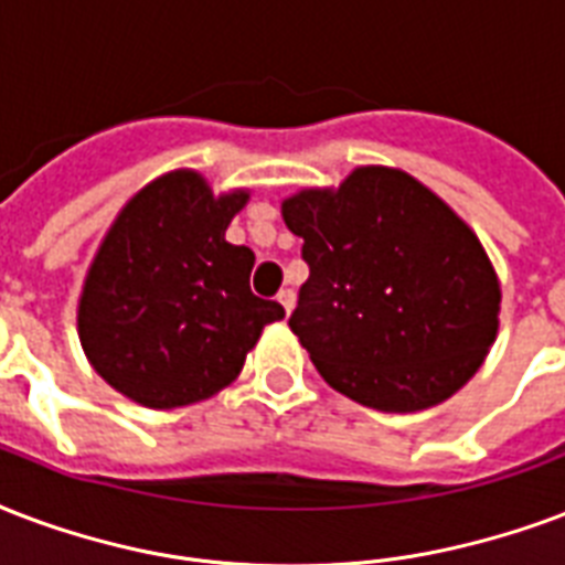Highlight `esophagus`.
<instances>
[{
    "mask_svg": "<svg viewBox=\"0 0 565 565\" xmlns=\"http://www.w3.org/2000/svg\"><path fill=\"white\" fill-rule=\"evenodd\" d=\"M278 301H281V305H284V311L290 313V311H292V305H296V292H292L290 287H287V290L278 292Z\"/></svg>",
    "mask_w": 565,
    "mask_h": 565,
    "instance_id": "esophagus-1",
    "label": "esophagus"
}]
</instances>
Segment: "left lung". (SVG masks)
Returning a JSON list of instances; mask_svg holds the SVG:
<instances>
[{"instance_id":"8db88e82","label":"left lung","mask_w":565,"mask_h":565,"mask_svg":"<svg viewBox=\"0 0 565 565\" xmlns=\"http://www.w3.org/2000/svg\"><path fill=\"white\" fill-rule=\"evenodd\" d=\"M281 210L311 273L290 329L334 391L403 415L477 373L501 287L441 198L394 168H359L338 192H299Z\"/></svg>"}]
</instances>
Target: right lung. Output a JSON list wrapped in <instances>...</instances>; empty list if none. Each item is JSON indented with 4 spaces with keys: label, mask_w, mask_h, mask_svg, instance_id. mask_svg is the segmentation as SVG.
<instances>
[{
    "label": "right lung",
    "mask_w": 565,
    "mask_h": 565,
    "mask_svg": "<svg viewBox=\"0 0 565 565\" xmlns=\"http://www.w3.org/2000/svg\"><path fill=\"white\" fill-rule=\"evenodd\" d=\"M245 201L174 171L124 206L79 301L82 350L115 391L148 408L213 397L281 320V305L248 287L252 248L225 239Z\"/></svg>",
    "instance_id": "1"
}]
</instances>
